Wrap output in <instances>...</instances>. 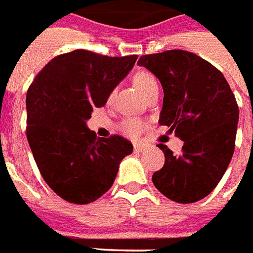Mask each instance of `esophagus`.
<instances>
[{"label":"esophagus","instance_id":"esophagus-1","mask_svg":"<svg viewBox=\"0 0 253 253\" xmlns=\"http://www.w3.org/2000/svg\"><path fill=\"white\" fill-rule=\"evenodd\" d=\"M145 148H147V145H145V144H142V142H134L133 144V149L136 152H142Z\"/></svg>","mask_w":253,"mask_h":253}]
</instances>
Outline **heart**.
<instances>
[{
  "instance_id": "obj_1",
  "label": "heart",
  "mask_w": 253,
  "mask_h": 253,
  "mask_svg": "<svg viewBox=\"0 0 253 253\" xmlns=\"http://www.w3.org/2000/svg\"><path fill=\"white\" fill-rule=\"evenodd\" d=\"M133 83L136 85V88L144 96H147L152 89L159 86V83L155 79V76L148 73V72H138V73H136ZM142 129H144V123L138 119H126L121 123V130L125 134H128V136H138L142 132Z\"/></svg>"
}]
</instances>
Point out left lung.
<instances>
[{"label": "left lung", "mask_w": 253, "mask_h": 253, "mask_svg": "<svg viewBox=\"0 0 253 253\" xmlns=\"http://www.w3.org/2000/svg\"><path fill=\"white\" fill-rule=\"evenodd\" d=\"M137 65L163 86L160 125L184 141L180 155L159 145L165 164L152 181L172 201L201 200L219 184L235 151L239 108L229 84L212 64L180 49L142 56Z\"/></svg>", "instance_id": "left-lung-1"}]
</instances>
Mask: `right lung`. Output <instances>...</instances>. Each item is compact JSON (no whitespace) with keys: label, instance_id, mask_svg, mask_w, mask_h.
Instances as JSON below:
<instances>
[{"label":"right lung","instance_id":"obj_1","mask_svg":"<svg viewBox=\"0 0 253 253\" xmlns=\"http://www.w3.org/2000/svg\"><path fill=\"white\" fill-rule=\"evenodd\" d=\"M136 60V54L108 57L79 49L50 60L28 89L26 137L43 180L64 200H97L133 151L121 136L97 138L86 121L94 108L105 105Z\"/></svg>","mask_w":253,"mask_h":253}]
</instances>
